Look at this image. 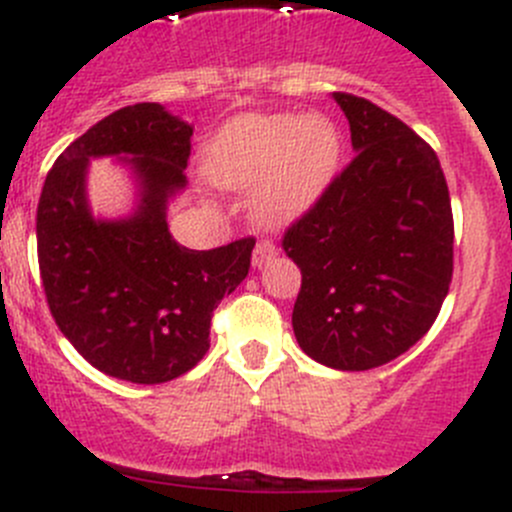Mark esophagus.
I'll return each instance as SVG.
<instances>
[{
  "label": "esophagus",
  "instance_id": "esophagus-1",
  "mask_svg": "<svg viewBox=\"0 0 512 512\" xmlns=\"http://www.w3.org/2000/svg\"><path fill=\"white\" fill-rule=\"evenodd\" d=\"M275 255H277L275 245H272V242H267V240H260L255 245V250H252V267L267 265V262H270Z\"/></svg>",
  "mask_w": 512,
  "mask_h": 512
}]
</instances>
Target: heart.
I'll return each mask as SVG.
<instances>
[{
  "instance_id": "1",
  "label": "heart",
  "mask_w": 512,
  "mask_h": 512,
  "mask_svg": "<svg viewBox=\"0 0 512 512\" xmlns=\"http://www.w3.org/2000/svg\"><path fill=\"white\" fill-rule=\"evenodd\" d=\"M342 135L327 114L250 112L225 122L202 147V175L220 190H252V212L270 227L310 215L340 175Z\"/></svg>"
}]
</instances>
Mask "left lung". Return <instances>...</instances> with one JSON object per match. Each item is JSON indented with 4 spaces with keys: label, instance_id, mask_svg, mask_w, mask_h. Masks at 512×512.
<instances>
[{
    "label": "left lung",
    "instance_id": "1",
    "mask_svg": "<svg viewBox=\"0 0 512 512\" xmlns=\"http://www.w3.org/2000/svg\"><path fill=\"white\" fill-rule=\"evenodd\" d=\"M355 160L285 232L302 272L292 330L305 355L360 372L395 360L438 317L453 277V212L438 155L408 124L332 92Z\"/></svg>",
    "mask_w": 512,
    "mask_h": 512
}]
</instances>
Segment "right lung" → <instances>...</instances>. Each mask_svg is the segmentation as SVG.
Wrapping results in <instances>:
<instances>
[{"mask_svg":"<svg viewBox=\"0 0 512 512\" xmlns=\"http://www.w3.org/2000/svg\"><path fill=\"white\" fill-rule=\"evenodd\" d=\"M190 122L157 102L122 107L74 140L44 180L37 252L54 322L99 372L137 385L175 380L210 350L212 310L250 270L255 240L187 250L167 210L185 192ZM109 156L133 210L94 216L88 162Z\"/></svg>","mask_w":512,"mask_h":512,"instance_id":"right-lung-1","label":"right lung"}]
</instances>
